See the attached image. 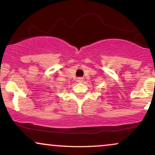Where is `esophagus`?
<instances>
[{
    "label": "esophagus",
    "instance_id": "34e87169",
    "mask_svg": "<svg viewBox=\"0 0 155 155\" xmlns=\"http://www.w3.org/2000/svg\"><path fill=\"white\" fill-rule=\"evenodd\" d=\"M77 81H78V82H82L83 79H82V78H78Z\"/></svg>",
    "mask_w": 155,
    "mask_h": 155
}]
</instances>
